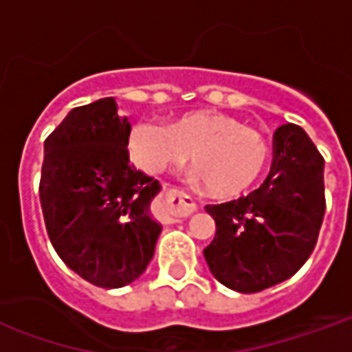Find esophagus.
<instances>
[{"mask_svg": "<svg viewBox=\"0 0 352 352\" xmlns=\"http://www.w3.org/2000/svg\"><path fill=\"white\" fill-rule=\"evenodd\" d=\"M164 206L171 217H190L194 211H198L196 199L188 196L186 192L179 190V188H171V190L166 192Z\"/></svg>", "mask_w": 352, "mask_h": 352, "instance_id": "obj_1", "label": "esophagus"}]
</instances>
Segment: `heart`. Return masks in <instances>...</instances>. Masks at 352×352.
Returning <instances> with one entry per match:
<instances>
[{
    "label": "heart",
    "instance_id": "obj_1",
    "mask_svg": "<svg viewBox=\"0 0 352 352\" xmlns=\"http://www.w3.org/2000/svg\"><path fill=\"white\" fill-rule=\"evenodd\" d=\"M130 145L148 173L175 169L192 156V177L214 198H237L251 190L272 154L262 131L219 111L188 113L169 126L141 122Z\"/></svg>",
    "mask_w": 352,
    "mask_h": 352
}]
</instances>
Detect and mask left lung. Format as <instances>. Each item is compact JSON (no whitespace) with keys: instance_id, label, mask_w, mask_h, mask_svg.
Returning a JSON list of instances; mask_svg holds the SVG:
<instances>
[{"instance_id":"8db88e82","label":"left lung","mask_w":352,"mask_h":352,"mask_svg":"<svg viewBox=\"0 0 352 352\" xmlns=\"http://www.w3.org/2000/svg\"><path fill=\"white\" fill-rule=\"evenodd\" d=\"M324 209V158L300 126L285 124L273 135L264 184L206 207L217 222L214 239L204 249L214 279L251 294L292 277L317 245Z\"/></svg>"}]
</instances>
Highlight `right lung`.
Listing matches in <instances>:
<instances>
[{"instance_id":"add662e5","label":"right lung","mask_w":352,"mask_h":352,"mask_svg":"<svg viewBox=\"0 0 352 352\" xmlns=\"http://www.w3.org/2000/svg\"><path fill=\"white\" fill-rule=\"evenodd\" d=\"M131 126L115 98L72 109L45 139L39 198L58 256L101 288L130 285L154 256L148 213L160 183L130 164Z\"/></svg>"}]
</instances>
